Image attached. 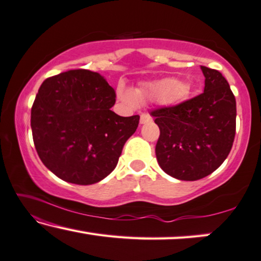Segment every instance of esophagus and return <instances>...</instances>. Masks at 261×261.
Wrapping results in <instances>:
<instances>
[{
  "mask_svg": "<svg viewBox=\"0 0 261 261\" xmlns=\"http://www.w3.org/2000/svg\"><path fill=\"white\" fill-rule=\"evenodd\" d=\"M151 120H152V118L149 113H143V115H141V124L149 123V122H151Z\"/></svg>",
  "mask_w": 261,
  "mask_h": 261,
  "instance_id": "esophagus-1",
  "label": "esophagus"
}]
</instances>
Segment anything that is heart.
<instances>
[{
	"mask_svg": "<svg viewBox=\"0 0 261 261\" xmlns=\"http://www.w3.org/2000/svg\"><path fill=\"white\" fill-rule=\"evenodd\" d=\"M118 93L119 97L129 104H137L138 101L175 104L186 95L187 85L179 79L166 78L142 84L135 91L120 86Z\"/></svg>",
	"mask_w": 261,
	"mask_h": 261,
	"instance_id": "heart-1",
	"label": "heart"
}]
</instances>
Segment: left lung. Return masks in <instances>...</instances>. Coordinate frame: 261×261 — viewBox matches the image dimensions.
I'll return each instance as SVG.
<instances>
[{
    "instance_id": "obj_1",
    "label": "left lung",
    "mask_w": 261,
    "mask_h": 261,
    "mask_svg": "<svg viewBox=\"0 0 261 261\" xmlns=\"http://www.w3.org/2000/svg\"><path fill=\"white\" fill-rule=\"evenodd\" d=\"M204 91L189 100L151 111L160 127L156 157L172 177L196 181L227 159L236 136L237 102L221 73L201 66Z\"/></svg>"
}]
</instances>
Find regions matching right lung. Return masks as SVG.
I'll list each match as a JSON object with an SVG mask.
<instances>
[{
	"mask_svg": "<svg viewBox=\"0 0 261 261\" xmlns=\"http://www.w3.org/2000/svg\"><path fill=\"white\" fill-rule=\"evenodd\" d=\"M115 102V90L97 72L72 69L46 79L31 115L42 163L74 185H93L111 174L139 123L138 115H116Z\"/></svg>",
	"mask_w": 261,
	"mask_h": 261,
	"instance_id": "1",
	"label": "right lung"
}]
</instances>
